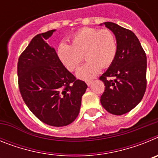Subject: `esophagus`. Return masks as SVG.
I'll use <instances>...</instances> for the list:
<instances>
[{"label":"esophagus","instance_id":"1","mask_svg":"<svg viewBox=\"0 0 158 158\" xmlns=\"http://www.w3.org/2000/svg\"><path fill=\"white\" fill-rule=\"evenodd\" d=\"M92 82H93V81H92V80L87 81H86V84H87V85H88V86H90V85H91Z\"/></svg>","mask_w":158,"mask_h":158}]
</instances>
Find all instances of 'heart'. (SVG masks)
Returning <instances> with one entry per match:
<instances>
[{
  "instance_id": "obj_1",
  "label": "heart",
  "mask_w": 158,
  "mask_h": 158,
  "mask_svg": "<svg viewBox=\"0 0 158 158\" xmlns=\"http://www.w3.org/2000/svg\"><path fill=\"white\" fill-rule=\"evenodd\" d=\"M71 45L61 42L57 47V56L69 71L80 65L84 54L87 62L77 69L78 78L88 81L94 77L102 68L112 64L117 53V42L109 29L83 27L70 37Z\"/></svg>"
}]
</instances>
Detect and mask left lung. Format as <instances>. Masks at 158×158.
<instances>
[{
  "mask_svg": "<svg viewBox=\"0 0 158 158\" xmlns=\"http://www.w3.org/2000/svg\"><path fill=\"white\" fill-rule=\"evenodd\" d=\"M104 24L115 35L117 53L114 62L100 77L105 86L100 103L109 113L121 115L136 107L144 96L146 55L134 32L111 22ZM111 76L115 80L107 79Z\"/></svg>",
  "mask_w": 158,
  "mask_h": 158,
  "instance_id": "left-lung-1",
  "label": "left lung"
}]
</instances>
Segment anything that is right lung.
Wrapping results in <instances>:
<instances>
[{
	"mask_svg": "<svg viewBox=\"0 0 158 158\" xmlns=\"http://www.w3.org/2000/svg\"><path fill=\"white\" fill-rule=\"evenodd\" d=\"M54 31L35 36L20 54L18 82L23 101L40 121L50 126L63 127L77 117L88 86L67 70L54 48L47 44Z\"/></svg>",
	"mask_w": 158,
	"mask_h": 158,
	"instance_id": "1",
	"label": "right lung"
}]
</instances>
